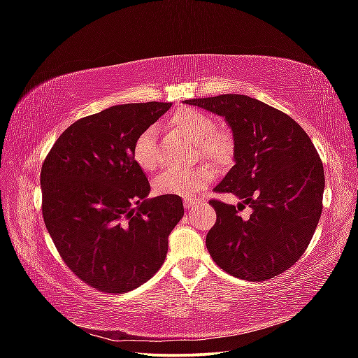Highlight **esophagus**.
I'll use <instances>...</instances> for the list:
<instances>
[{
	"label": "esophagus",
	"mask_w": 358,
	"mask_h": 358,
	"mask_svg": "<svg viewBox=\"0 0 358 358\" xmlns=\"http://www.w3.org/2000/svg\"><path fill=\"white\" fill-rule=\"evenodd\" d=\"M200 203H203V200H201V199H192V197H187V199H183V206H185L187 209H191L192 206L200 204Z\"/></svg>",
	"instance_id": "obj_1"
}]
</instances>
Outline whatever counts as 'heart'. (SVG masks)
<instances>
[{
  "label": "heart",
  "mask_w": 358,
  "mask_h": 358,
  "mask_svg": "<svg viewBox=\"0 0 358 358\" xmlns=\"http://www.w3.org/2000/svg\"><path fill=\"white\" fill-rule=\"evenodd\" d=\"M170 125L191 142L197 143V152L215 166L229 161L234 150V140L227 129L215 128V121L196 107H182L170 117ZM133 161L143 171H154L158 166L157 129L148 127L140 133L131 148ZM213 179L209 167L169 169L155 179L154 188L162 196L191 197L201 191Z\"/></svg>",
  "instance_id": "heart-1"
}]
</instances>
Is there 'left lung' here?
<instances>
[{
	"label": "left lung",
	"instance_id": "8db88e82",
	"mask_svg": "<svg viewBox=\"0 0 358 358\" xmlns=\"http://www.w3.org/2000/svg\"><path fill=\"white\" fill-rule=\"evenodd\" d=\"M224 116L234 138L236 164L216 192L242 203H209L216 222L206 236L213 262L246 280L280 275L306 251L322 212L326 179L312 140L287 113L248 95L224 94L185 100ZM252 208L249 219L238 210Z\"/></svg>",
	"mask_w": 358,
	"mask_h": 358
}]
</instances>
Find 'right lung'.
I'll use <instances>...</instances> for the list:
<instances>
[{"instance_id": "obj_1", "label": "right lung", "mask_w": 358, "mask_h": 358, "mask_svg": "<svg viewBox=\"0 0 358 358\" xmlns=\"http://www.w3.org/2000/svg\"><path fill=\"white\" fill-rule=\"evenodd\" d=\"M171 103L112 106L64 131L43 162L41 210L64 263L90 287L122 294L152 278L182 199H148L150 185L133 161L136 137Z\"/></svg>"}]
</instances>
